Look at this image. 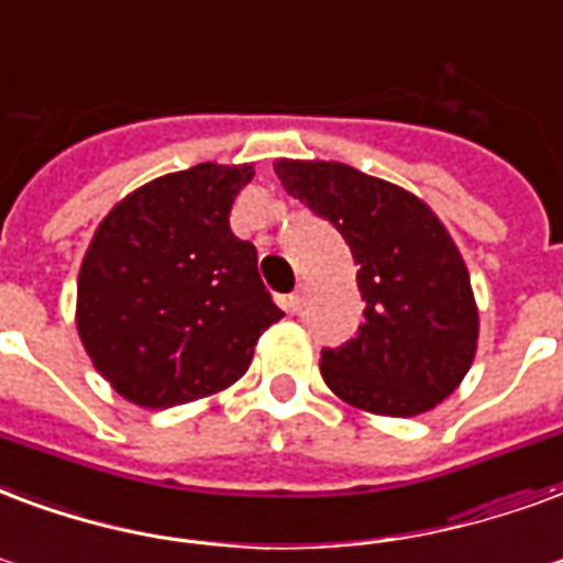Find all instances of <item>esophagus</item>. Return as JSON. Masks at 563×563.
Listing matches in <instances>:
<instances>
[{
  "label": "esophagus",
  "mask_w": 563,
  "mask_h": 563,
  "mask_svg": "<svg viewBox=\"0 0 563 563\" xmlns=\"http://www.w3.org/2000/svg\"><path fill=\"white\" fill-rule=\"evenodd\" d=\"M301 307H303V295L301 292H292V295H286V298H283V310H286V313H298Z\"/></svg>",
  "instance_id": "34e87169"
}]
</instances>
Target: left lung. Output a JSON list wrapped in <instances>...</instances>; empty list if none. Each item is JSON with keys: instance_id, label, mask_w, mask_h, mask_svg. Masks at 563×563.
I'll list each match as a JSON object with an SVG mask.
<instances>
[{"instance_id": "left-lung-1", "label": "left lung", "mask_w": 563, "mask_h": 563, "mask_svg": "<svg viewBox=\"0 0 563 563\" xmlns=\"http://www.w3.org/2000/svg\"><path fill=\"white\" fill-rule=\"evenodd\" d=\"M286 194L343 235L366 301L357 334L322 349V376L357 409L415 418L451 397L477 349L460 250L409 190L328 161H277Z\"/></svg>"}]
</instances>
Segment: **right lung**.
Listing matches in <instances>:
<instances>
[{
  "label": "right lung",
  "mask_w": 563,
  "mask_h": 563,
  "mask_svg": "<svg viewBox=\"0 0 563 563\" xmlns=\"http://www.w3.org/2000/svg\"><path fill=\"white\" fill-rule=\"evenodd\" d=\"M253 166L199 164L124 197L77 280V331L124 399L169 409L239 382L280 319L256 247L229 229Z\"/></svg>",
  "instance_id": "right-lung-1"
}]
</instances>
